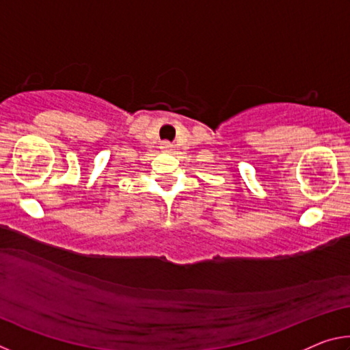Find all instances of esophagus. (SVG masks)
I'll list each match as a JSON object with an SVG mask.
<instances>
[{
    "mask_svg": "<svg viewBox=\"0 0 350 350\" xmlns=\"http://www.w3.org/2000/svg\"><path fill=\"white\" fill-rule=\"evenodd\" d=\"M161 145H162L161 148H163V150H171V146H173V145L170 144V142H162Z\"/></svg>",
    "mask_w": 350,
    "mask_h": 350,
    "instance_id": "esophagus-1",
    "label": "esophagus"
}]
</instances>
